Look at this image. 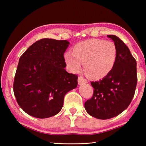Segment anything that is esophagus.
Wrapping results in <instances>:
<instances>
[{
  "label": "esophagus",
  "instance_id": "1",
  "mask_svg": "<svg viewBox=\"0 0 146 146\" xmlns=\"http://www.w3.org/2000/svg\"><path fill=\"white\" fill-rule=\"evenodd\" d=\"M78 84L79 85H82L84 84H86L88 82V80H86V78H84L83 77V76H80L78 78Z\"/></svg>",
  "mask_w": 146,
  "mask_h": 146
}]
</instances>
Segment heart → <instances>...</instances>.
<instances>
[{
    "label": "heart",
    "instance_id": "b5f03b06",
    "mask_svg": "<svg viewBox=\"0 0 146 146\" xmlns=\"http://www.w3.org/2000/svg\"><path fill=\"white\" fill-rule=\"evenodd\" d=\"M64 58L72 72H80L84 64L89 76L100 78L107 75L114 67L117 51L112 42L93 38L76 44L73 53L66 52Z\"/></svg>",
    "mask_w": 146,
    "mask_h": 146
}]
</instances>
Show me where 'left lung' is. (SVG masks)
I'll return each instance as SVG.
<instances>
[{"mask_svg": "<svg viewBox=\"0 0 146 146\" xmlns=\"http://www.w3.org/2000/svg\"><path fill=\"white\" fill-rule=\"evenodd\" d=\"M108 37L114 41L117 58L114 67L102 80L91 82L93 97L84 104L89 115L98 119H109L120 114L134 97L137 84V62L128 47L118 36Z\"/></svg>", "mask_w": 146, "mask_h": 146, "instance_id": "left-lung-1", "label": "left lung"}]
</instances>
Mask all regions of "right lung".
I'll return each instance as SVG.
<instances>
[{"mask_svg":"<svg viewBox=\"0 0 146 146\" xmlns=\"http://www.w3.org/2000/svg\"><path fill=\"white\" fill-rule=\"evenodd\" d=\"M66 40L42 38L29 46L19 58L13 91L20 107L38 118L60 111L64 96L77 86L78 76L69 73L64 53Z\"/></svg>","mask_w":146,"mask_h":146,"instance_id":"add662e5","label":"right lung"}]
</instances>
